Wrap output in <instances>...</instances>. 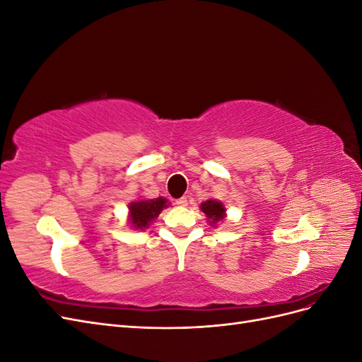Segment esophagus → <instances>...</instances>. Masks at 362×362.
<instances>
[{"mask_svg":"<svg viewBox=\"0 0 362 362\" xmlns=\"http://www.w3.org/2000/svg\"><path fill=\"white\" fill-rule=\"evenodd\" d=\"M175 204H177L178 206H187L189 201H187V198H180V199L175 201Z\"/></svg>","mask_w":362,"mask_h":362,"instance_id":"34e87169","label":"esophagus"}]
</instances>
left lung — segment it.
<instances>
[{
  "label": "left lung",
  "mask_w": 362,
  "mask_h": 362,
  "mask_svg": "<svg viewBox=\"0 0 362 362\" xmlns=\"http://www.w3.org/2000/svg\"><path fill=\"white\" fill-rule=\"evenodd\" d=\"M201 211L205 213V217L208 218V223L211 226H216L218 222L225 221L226 217V208L225 205L217 199H208L201 204Z\"/></svg>",
  "instance_id": "left-lung-1"
}]
</instances>
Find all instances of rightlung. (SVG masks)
Instances as JSON below:
<instances>
[{
  "instance_id": "obj_1",
  "label": "right lung",
  "mask_w": 362,
  "mask_h": 362,
  "mask_svg": "<svg viewBox=\"0 0 362 362\" xmlns=\"http://www.w3.org/2000/svg\"><path fill=\"white\" fill-rule=\"evenodd\" d=\"M169 206L168 199H137L128 205V222L134 231H145L156 221L158 214Z\"/></svg>"
}]
</instances>
